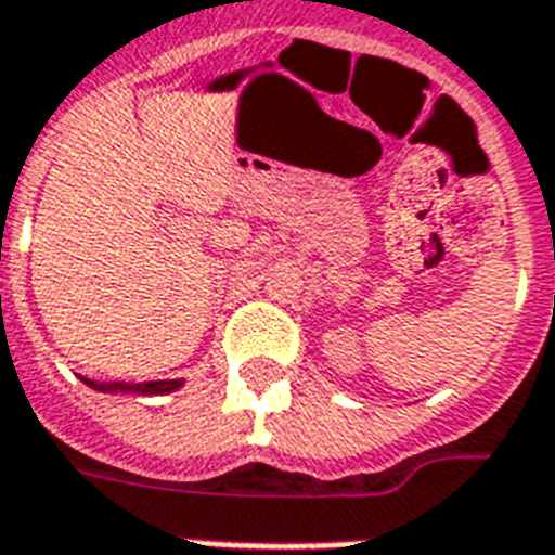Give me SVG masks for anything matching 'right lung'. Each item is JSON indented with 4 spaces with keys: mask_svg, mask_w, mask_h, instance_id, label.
Listing matches in <instances>:
<instances>
[{
    "mask_svg": "<svg viewBox=\"0 0 555 555\" xmlns=\"http://www.w3.org/2000/svg\"><path fill=\"white\" fill-rule=\"evenodd\" d=\"M87 386H93L99 391H140V395H164V391H175L181 386V380H149V383H122V380H90L85 377Z\"/></svg>",
    "mask_w": 555,
    "mask_h": 555,
    "instance_id": "right-lung-1",
    "label": "right lung"
}]
</instances>
